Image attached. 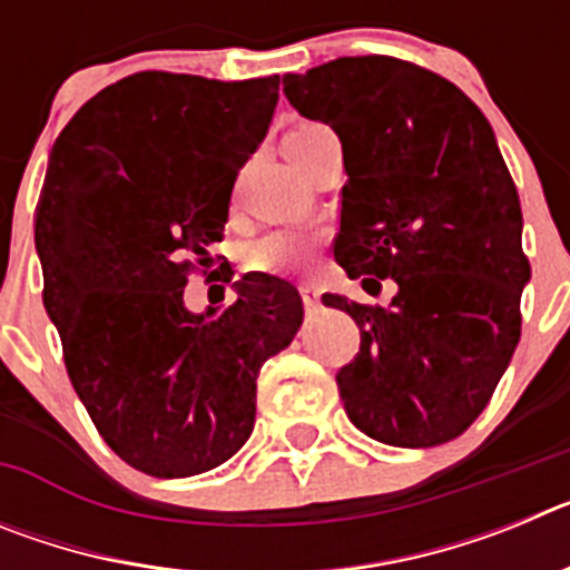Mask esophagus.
Instances as JSON below:
<instances>
[{
  "label": "esophagus",
  "instance_id": "1",
  "mask_svg": "<svg viewBox=\"0 0 570 570\" xmlns=\"http://www.w3.org/2000/svg\"><path fill=\"white\" fill-rule=\"evenodd\" d=\"M302 302H305V308L308 311H314L316 305H320V296H322V291L316 288L314 282H305V285H302Z\"/></svg>",
  "mask_w": 570,
  "mask_h": 570
}]
</instances>
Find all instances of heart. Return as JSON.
Instances as JSON below:
<instances>
[{
	"label": "heart",
	"instance_id": "obj_1",
	"mask_svg": "<svg viewBox=\"0 0 570 570\" xmlns=\"http://www.w3.org/2000/svg\"><path fill=\"white\" fill-rule=\"evenodd\" d=\"M320 125H302V128L291 130L285 136V148H296V145H305L314 134H320ZM314 248V236L308 234H288V230H279V234H271L265 239H259L250 248L248 265L254 271H285L296 268V265H305Z\"/></svg>",
	"mask_w": 570,
	"mask_h": 570
}]
</instances>
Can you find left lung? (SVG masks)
<instances>
[{"label": "left lung", "mask_w": 570, "mask_h": 570, "mask_svg": "<svg viewBox=\"0 0 570 570\" xmlns=\"http://www.w3.org/2000/svg\"><path fill=\"white\" fill-rule=\"evenodd\" d=\"M282 85L342 142L336 262L400 288L391 308L322 296L360 325V354L336 374L347 420L385 445L456 440L517 351L531 279L491 125L454 82L396 57H342Z\"/></svg>", "instance_id": "left-lung-1"}]
</instances>
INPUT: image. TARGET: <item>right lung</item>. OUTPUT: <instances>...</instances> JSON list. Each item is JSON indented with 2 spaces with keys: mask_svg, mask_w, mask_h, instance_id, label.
Segmentation results:
<instances>
[{
  "mask_svg": "<svg viewBox=\"0 0 570 570\" xmlns=\"http://www.w3.org/2000/svg\"><path fill=\"white\" fill-rule=\"evenodd\" d=\"M276 90L279 77L142 70L85 102L50 150L33 219L45 311L99 436L150 476L230 460L254 431L259 367L302 325L299 291L268 274L242 276L223 314L185 308Z\"/></svg>",
  "mask_w": 570,
  "mask_h": 570,
  "instance_id": "1",
  "label": "right lung"
}]
</instances>
